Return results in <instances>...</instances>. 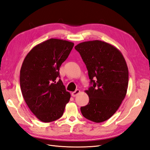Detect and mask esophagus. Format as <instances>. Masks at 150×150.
<instances>
[{
	"label": "esophagus",
	"instance_id": "esophagus-1",
	"mask_svg": "<svg viewBox=\"0 0 150 150\" xmlns=\"http://www.w3.org/2000/svg\"><path fill=\"white\" fill-rule=\"evenodd\" d=\"M80 90H79V89H76L75 91L73 92V93H71V96H72L73 97H76V96H77V95L80 93Z\"/></svg>",
	"mask_w": 150,
	"mask_h": 150
}]
</instances>
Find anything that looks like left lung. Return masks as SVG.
<instances>
[{
  "label": "left lung",
  "mask_w": 150,
  "mask_h": 150,
  "mask_svg": "<svg viewBox=\"0 0 150 150\" xmlns=\"http://www.w3.org/2000/svg\"><path fill=\"white\" fill-rule=\"evenodd\" d=\"M75 49L86 65L92 84L86 91L89 103L80 108L81 113L91 121L105 122L117 112L125 97L129 82L127 65L121 52L105 42H83Z\"/></svg>",
  "instance_id": "left-lung-1"
}]
</instances>
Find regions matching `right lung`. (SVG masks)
Masks as SVG:
<instances>
[{
    "label": "right lung",
    "instance_id": "1",
    "mask_svg": "<svg viewBox=\"0 0 150 150\" xmlns=\"http://www.w3.org/2000/svg\"><path fill=\"white\" fill-rule=\"evenodd\" d=\"M73 42L51 38L35 46L23 62L20 87L31 112L42 122H51L62 116L70 94L65 89L59 68L74 47Z\"/></svg>",
    "mask_w": 150,
    "mask_h": 150
}]
</instances>
